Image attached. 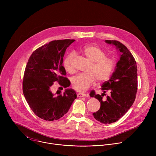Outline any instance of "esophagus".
I'll use <instances>...</instances> for the list:
<instances>
[{"instance_id": "esophagus-1", "label": "esophagus", "mask_w": 156, "mask_h": 156, "mask_svg": "<svg viewBox=\"0 0 156 156\" xmlns=\"http://www.w3.org/2000/svg\"><path fill=\"white\" fill-rule=\"evenodd\" d=\"M77 96L79 97V98H82V97L87 96V94H84V93H77Z\"/></svg>"}]
</instances>
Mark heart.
I'll return each instance as SVG.
<instances>
[{
    "mask_svg": "<svg viewBox=\"0 0 156 156\" xmlns=\"http://www.w3.org/2000/svg\"><path fill=\"white\" fill-rule=\"evenodd\" d=\"M83 52L93 63L90 70L91 73L78 74L71 80L73 88L80 92L86 91L94 83L96 79L99 82L107 81L112 75L115 65L114 59L105 56V52L97 46H86L83 48ZM74 57L75 54L72 52L64 59L63 66L66 72L73 71L72 60Z\"/></svg>",
    "mask_w": 156,
    "mask_h": 156,
    "instance_id": "b5f03b06",
    "label": "heart"
}]
</instances>
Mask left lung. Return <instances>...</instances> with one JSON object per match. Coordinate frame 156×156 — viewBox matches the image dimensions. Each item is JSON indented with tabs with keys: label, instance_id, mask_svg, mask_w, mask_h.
<instances>
[{
	"label": "left lung",
	"instance_id": "left-lung-1",
	"mask_svg": "<svg viewBox=\"0 0 156 156\" xmlns=\"http://www.w3.org/2000/svg\"><path fill=\"white\" fill-rule=\"evenodd\" d=\"M105 42L115 46L120 53V59L110 79L101 86L104 93L96 94L95 91H92L90 95L101 103L99 110L93 114L94 119L107 124L119 120L134 102L138 88V73L135 59L125 46L115 40ZM107 91L109 95L102 100Z\"/></svg>",
	"mask_w": 156,
	"mask_h": 156
}]
</instances>
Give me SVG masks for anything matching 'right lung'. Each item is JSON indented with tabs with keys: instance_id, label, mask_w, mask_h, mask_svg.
<instances>
[{
	"instance_id": "add662e5",
	"label": "right lung",
	"mask_w": 156,
	"mask_h": 156,
	"mask_svg": "<svg viewBox=\"0 0 156 156\" xmlns=\"http://www.w3.org/2000/svg\"><path fill=\"white\" fill-rule=\"evenodd\" d=\"M75 39L55 40L45 44L30 56L26 66L23 93L29 106L35 115L47 121L58 120L68 112L76 93L73 89H65V92L51 90L57 81L65 88L70 85L62 65L66 49Z\"/></svg>"
}]
</instances>
